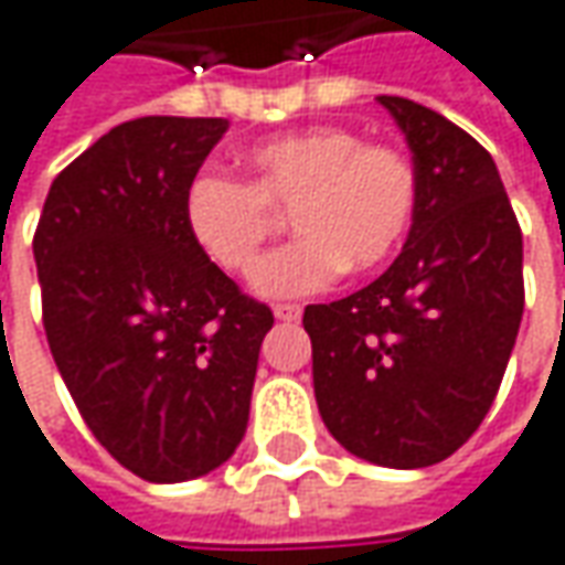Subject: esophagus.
Returning <instances> with one entry per match:
<instances>
[{
  "label": "esophagus",
  "mask_w": 565,
  "mask_h": 565,
  "mask_svg": "<svg viewBox=\"0 0 565 565\" xmlns=\"http://www.w3.org/2000/svg\"><path fill=\"white\" fill-rule=\"evenodd\" d=\"M300 316H302V309L297 306V302H278V306H275V319L297 321Z\"/></svg>",
  "instance_id": "1"
}]
</instances>
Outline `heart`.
<instances>
[{"label": "heart", "instance_id": "b5f03b06", "mask_svg": "<svg viewBox=\"0 0 565 565\" xmlns=\"http://www.w3.org/2000/svg\"><path fill=\"white\" fill-rule=\"evenodd\" d=\"M249 184L203 171L186 186V227L227 275H249L290 212L297 241L256 271L263 297L324 290L347 271L365 275L403 244L418 203L413 159L387 143H365L350 127L321 125L263 140L246 152Z\"/></svg>", "mask_w": 565, "mask_h": 565}]
</instances>
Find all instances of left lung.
Here are the masks:
<instances>
[{
    "label": "left lung",
    "mask_w": 565,
    "mask_h": 565,
    "mask_svg": "<svg viewBox=\"0 0 565 565\" xmlns=\"http://www.w3.org/2000/svg\"><path fill=\"white\" fill-rule=\"evenodd\" d=\"M418 174L409 237L379 281L306 306L321 422L353 457L422 469L488 416L513 353L522 231L491 152L403 96H379Z\"/></svg>",
    "instance_id": "8db88e82"
}]
</instances>
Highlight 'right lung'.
I'll list each match as a JSON object with an SVG mask.
<instances>
[{
    "label": "right lung",
    "instance_id": "1",
    "mask_svg": "<svg viewBox=\"0 0 565 565\" xmlns=\"http://www.w3.org/2000/svg\"><path fill=\"white\" fill-rule=\"evenodd\" d=\"M227 118L111 127L50 186L33 234L52 360L87 428L134 476L171 484L244 440L275 316L190 237L186 186Z\"/></svg>",
    "mask_w": 565,
    "mask_h": 565
}]
</instances>
